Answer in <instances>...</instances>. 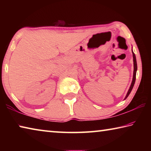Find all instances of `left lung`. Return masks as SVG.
Returning a JSON list of instances; mask_svg holds the SVG:
<instances>
[{"instance_id": "8db88e82", "label": "left lung", "mask_w": 151, "mask_h": 151, "mask_svg": "<svg viewBox=\"0 0 151 151\" xmlns=\"http://www.w3.org/2000/svg\"><path fill=\"white\" fill-rule=\"evenodd\" d=\"M132 57H133V64H134V71H133V77H132V83H131V85L130 86V88L129 89V91L127 92V94L126 96H125V98L124 100H125L129 95L131 93V92L132 91V88H133L134 85V83H135V80H136V74H137V60H136V57H135V55L134 53L133 52V51H132Z\"/></svg>"}]
</instances>
